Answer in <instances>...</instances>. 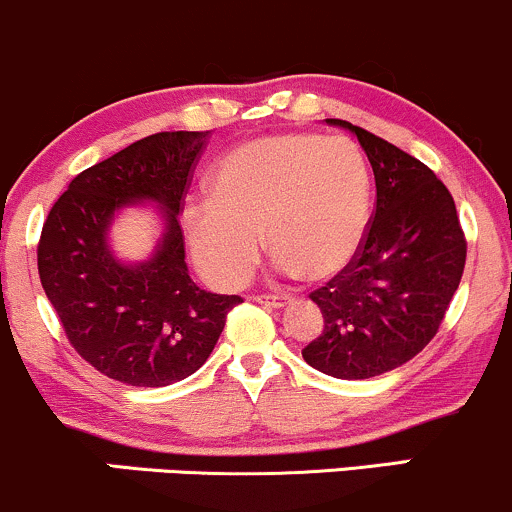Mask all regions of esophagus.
I'll return each mask as SVG.
<instances>
[{"instance_id":"esophagus-1","label":"esophagus","mask_w":512,"mask_h":512,"mask_svg":"<svg viewBox=\"0 0 512 512\" xmlns=\"http://www.w3.org/2000/svg\"><path fill=\"white\" fill-rule=\"evenodd\" d=\"M260 305H269V308H284L291 301V296H255Z\"/></svg>"}]
</instances>
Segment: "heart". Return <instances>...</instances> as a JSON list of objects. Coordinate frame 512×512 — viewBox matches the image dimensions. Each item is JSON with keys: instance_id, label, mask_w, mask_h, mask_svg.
<instances>
[{"instance_id": "1", "label": "heart", "mask_w": 512, "mask_h": 512, "mask_svg": "<svg viewBox=\"0 0 512 512\" xmlns=\"http://www.w3.org/2000/svg\"><path fill=\"white\" fill-rule=\"evenodd\" d=\"M368 209V168L349 139L272 134L216 163L209 199L182 211V231L197 272L219 289L250 279L262 236L281 274L325 281L356 260Z\"/></svg>"}]
</instances>
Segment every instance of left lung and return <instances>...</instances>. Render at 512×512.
<instances>
[{"label": "left lung", "mask_w": 512, "mask_h": 512, "mask_svg": "<svg viewBox=\"0 0 512 512\" xmlns=\"http://www.w3.org/2000/svg\"><path fill=\"white\" fill-rule=\"evenodd\" d=\"M375 175V219L351 267L315 291L325 330L305 363L366 380L407 363L436 337L460 286L467 243L448 187L407 151L346 120Z\"/></svg>", "instance_id": "1"}]
</instances>
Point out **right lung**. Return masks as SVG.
<instances>
[{
    "label": "right lung",
    "mask_w": 512,
    "mask_h": 512,
    "mask_svg": "<svg viewBox=\"0 0 512 512\" xmlns=\"http://www.w3.org/2000/svg\"><path fill=\"white\" fill-rule=\"evenodd\" d=\"M209 132H158L69 182L43 226L38 272L69 342L93 368L134 387H163L204 366L240 303L190 279L178 223ZM154 206L159 238L144 261L112 248L125 208Z\"/></svg>",
    "instance_id": "right-lung-1"
}]
</instances>
